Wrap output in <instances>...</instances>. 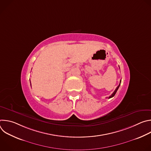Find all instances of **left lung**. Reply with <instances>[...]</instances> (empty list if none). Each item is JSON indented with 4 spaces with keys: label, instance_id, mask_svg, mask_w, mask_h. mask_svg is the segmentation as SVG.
I'll use <instances>...</instances> for the list:
<instances>
[{
    "label": "left lung",
    "instance_id": "8db88e82",
    "mask_svg": "<svg viewBox=\"0 0 151 151\" xmlns=\"http://www.w3.org/2000/svg\"><path fill=\"white\" fill-rule=\"evenodd\" d=\"M121 80L120 81V83H119V85L118 86V87H116V88L115 89V90L114 91V92L111 94V96H110V97H109V99H110V98H112V97H113L115 95V94H116V91H117V90H118V88H119V86H120V84H121Z\"/></svg>",
    "mask_w": 151,
    "mask_h": 151
}]
</instances>
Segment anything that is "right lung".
I'll use <instances>...</instances> for the list:
<instances>
[{"instance_id": "right-lung-1", "label": "right lung", "mask_w": 151, "mask_h": 151, "mask_svg": "<svg viewBox=\"0 0 151 151\" xmlns=\"http://www.w3.org/2000/svg\"><path fill=\"white\" fill-rule=\"evenodd\" d=\"M30 83H31V82H30Z\"/></svg>"}]
</instances>
